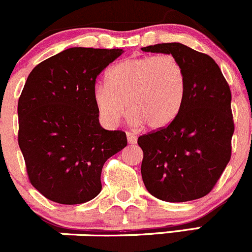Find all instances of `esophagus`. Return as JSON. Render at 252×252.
Segmentation results:
<instances>
[{
    "mask_svg": "<svg viewBox=\"0 0 252 252\" xmlns=\"http://www.w3.org/2000/svg\"><path fill=\"white\" fill-rule=\"evenodd\" d=\"M126 137H127V142H128L129 144H134L136 143V137L133 136V133H131V132H126Z\"/></svg>",
    "mask_w": 252,
    "mask_h": 252,
    "instance_id": "34e87169",
    "label": "esophagus"
}]
</instances>
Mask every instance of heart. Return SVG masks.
I'll return each instance as SVG.
<instances>
[{
    "label": "heart",
    "instance_id": "b5f03b06",
    "mask_svg": "<svg viewBox=\"0 0 252 252\" xmlns=\"http://www.w3.org/2000/svg\"><path fill=\"white\" fill-rule=\"evenodd\" d=\"M186 96V73L173 55L121 60L106 72V83L92 92L100 120L113 127L129 114L133 125L160 131L178 118Z\"/></svg>",
    "mask_w": 252,
    "mask_h": 252
}]
</instances>
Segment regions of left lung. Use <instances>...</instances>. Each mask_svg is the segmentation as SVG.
Masks as SVG:
<instances>
[{"label": "left lung", "instance_id": "obj_1", "mask_svg": "<svg viewBox=\"0 0 252 252\" xmlns=\"http://www.w3.org/2000/svg\"><path fill=\"white\" fill-rule=\"evenodd\" d=\"M170 54L186 73V96L178 118L160 131L138 137L142 179L151 195L166 202L197 200L211 192L231 157V93L211 56L180 42L142 47Z\"/></svg>", "mask_w": 252, "mask_h": 252}]
</instances>
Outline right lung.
I'll list each match as a JSON object with an SVG mask.
<instances>
[{"label":"right lung","mask_w":252,"mask_h":252,"mask_svg":"<svg viewBox=\"0 0 252 252\" xmlns=\"http://www.w3.org/2000/svg\"><path fill=\"white\" fill-rule=\"evenodd\" d=\"M121 49L71 47L33 68L18 100V144L32 185L61 205L101 191V169L127 146L126 133L99 124L92 92Z\"/></svg>","instance_id":"1"}]
</instances>
